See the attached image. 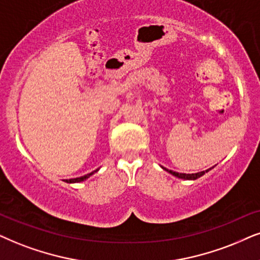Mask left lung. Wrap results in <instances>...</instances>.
<instances>
[{"instance_id": "left-lung-1", "label": "left lung", "mask_w": 260, "mask_h": 260, "mask_svg": "<svg viewBox=\"0 0 260 260\" xmlns=\"http://www.w3.org/2000/svg\"><path fill=\"white\" fill-rule=\"evenodd\" d=\"M212 168H213V167H212ZM212 168H210V169H208V170H205V172H200V173H196V174H183V173H176V172H173V170H169V169H167V168H163V169H164V170H167V172L172 174V175L176 176V177H179V179H183V180H196V179H198V177L203 176L204 174L208 173L209 170H211Z\"/></svg>"}]
</instances>
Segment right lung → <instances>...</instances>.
Listing matches in <instances>:
<instances>
[{
  "mask_svg": "<svg viewBox=\"0 0 260 260\" xmlns=\"http://www.w3.org/2000/svg\"><path fill=\"white\" fill-rule=\"evenodd\" d=\"M98 170H100V169H96V170H93V172H91L90 174H86V175H84V176H80V177H75V179H70V180H66V182H70V183H75V182H81V181H85V180L88 179V177H90L91 175H93L94 173H97Z\"/></svg>",
  "mask_w": 260,
  "mask_h": 260,
  "instance_id": "add662e5",
  "label": "right lung"
}]
</instances>
